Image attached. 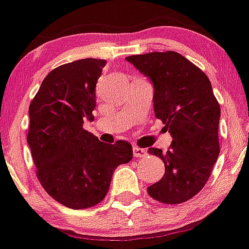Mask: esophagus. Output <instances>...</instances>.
<instances>
[{"label": "esophagus", "instance_id": "1", "mask_svg": "<svg viewBox=\"0 0 249 249\" xmlns=\"http://www.w3.org/2000/svg\"><path fill=\"white\" fill-rule=\"evenodd\" d=\"M133 154L136 158H144L146 155V150L145 149H142L139 146H134L133 148Z\"/></svg>", "mask_w": 249, "mask_h": 249}]
</instances>
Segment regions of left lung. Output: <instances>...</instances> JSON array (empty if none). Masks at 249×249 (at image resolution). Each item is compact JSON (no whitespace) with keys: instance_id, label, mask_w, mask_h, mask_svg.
<instances>
[{"instance_id":"obj_1","label":"left lung","mask_w":249,"mask_h":249,"mask_svg":"<svg viewBox=\"0 0 249 249\" xmlns=\"http://www.w3.org/2000/svg\"><path fill=\"white\" fill-rule=\"evenodd\" d=\"M126 60L154 88V112L172 137L166 153L149 148L161 159L165 174L148 187L151 198L179 204L193 198L207 183L220 153V106L204 72L174 51L128 56Z\"/></svg>"}]
</instances>
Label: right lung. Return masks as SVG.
I'll return each instance as SVG.
<instances>
[{"label":"right lung","mask_w":249,"mask_h":249,"mask_svg":"<svg viewBox=\"0 0 249 249\" xmlns=\"http://www.w3.org/2000/svg\"><path fill=\"white\" fill-rule=\"evenodd\" d=\"M105 60L84 58L49 73L29 106L28 144L36 176L55 200L72 209L100 203L118 165L132 160L131 143L100 142L83 128L93 122L96 82Z\"/></svg>","instance_id":"obj_1"}]
</instances>
